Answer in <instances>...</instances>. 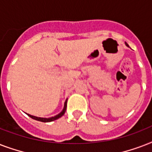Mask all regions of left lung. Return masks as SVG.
I'll return each instance as SVG.
<instances>
[{
    "mask_svg": "<svg viewBox=\"0 0 152 152\" xmlns=\"http://www.w3.org/2000/svg\"><path fill=\"white\" fill-rule=\"evenodd\" d=\"M125 44H126V46H129V45H128L127 43H125Z\"/></svg>",
    "mask_w": 152,
    "mask_h": 152,
    "instance_id": "8db88e82",
    "label": "left lung"
}]
</instances>
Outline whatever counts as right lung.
Segmentation results:
<instances>
[{"label":"right lung","instance_id":"obj_1","mask_svg":"<svg viewBox=\"0 0 152 152\" xmlns=\"http://www.w3.org/2000/svg\"><path fill=\"white\" fill-rule=\"evenodd\" d=\"M67 100L64 102V108H63V110L59 113V114H57V115L54 116V117H52V118H39V117H35V116H32L31 114H27V115L29 116L30 118H31L32 119H34V120L36 121H42V122H50V121H55L60 118L61 117L64 115V113H65V110H66V107H67Z\"/></svg>","mask_w":152,"mask_h":152}]
</instances>
